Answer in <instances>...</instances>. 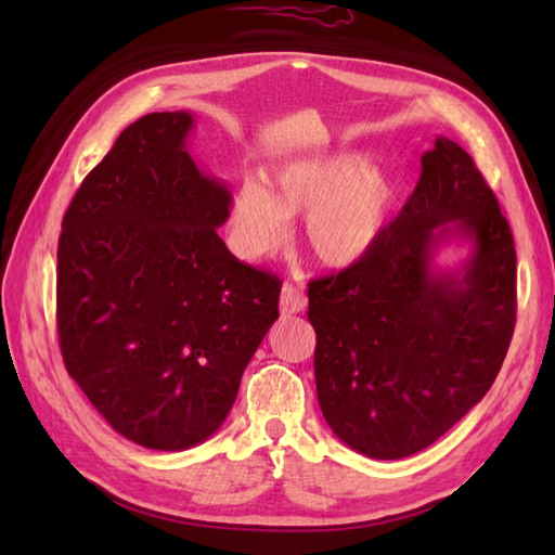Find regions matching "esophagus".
<instances>
[{
  "mask_svg": "<svg viewBox=\"0 0 555 555\" xmlns=\"http://www.w3.org/2000/svg\"><path fill=\"white\" fill-rule=\"evenodd\" d=\"M305 305H308V298H305V293L296 286L286 284L281 288V298H279V308L284 314H298L305 310Z\"/></svg>",
  "mask_w": 555,
  "mask_h": 555,
  "instance_id": "1",
  "label": "esophagus"
}]
</instances>
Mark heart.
Listing matches in <instances>:
<instances>
[{
  "label": "heart",
  "instance_id": "obj_1",
  "mask_svg": "<svg viewBox=\"0 0 555 555\" xmlns=\"http://www.w3.org/2000/svg\"><path fill=\"white\" fill-rule=\"evenodd\" d=\"M393 183L367 155L346 152L281 164L233 193L227 238L235 257L257 262L279 253L302 217L305 245L320 264L346 269L372 253L388 223Z\"/></svg>",
  "mask_w": 555,
  "mask_h": 555
}]
</instances>
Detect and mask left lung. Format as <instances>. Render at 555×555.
I'll return each mask as SVG.
<instances>
[{"label": "left lung", "instance_id": "1", "mask_svg": "<svg viewBox=\"0 0 555 555\" xmlns=\"http://www.w3.org/2000/svg\"><path fill=\"white\" fill-rule=\"evenodd\" d=\"M467 246L441 266L443 246ZM317 398L374 460L420 453L487 396L515 328V245L473 157L439 135L372 253L308 288Z\"/></svg>", "mask_w": 555, "mask_h": 555}]
</instances>
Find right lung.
<instances>
[{
  "instance_id": "add662e5",
  "label": "right lung",
  "mask_w": 555,
  "mask_h": 555,
  "mask_svg": "<svg viewBox=\"0 0 555 555\" xmlns=\"http://www.w3.org/2000/svg\"><path fill=\"white\" fill-rule=\"evenodd\" d=\"M193 128L191 112L128 126L59 235L66 370L114 431L152 451H185L221 427L279 320V279L219 238L233 195L188 152Z\"/></svg>"
}]
</instances>
